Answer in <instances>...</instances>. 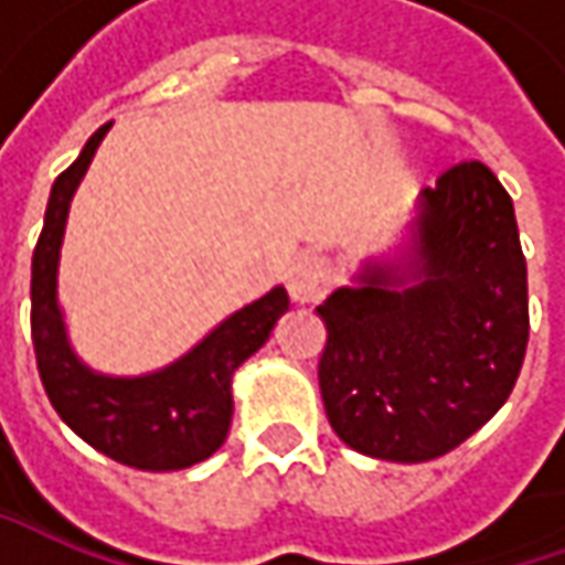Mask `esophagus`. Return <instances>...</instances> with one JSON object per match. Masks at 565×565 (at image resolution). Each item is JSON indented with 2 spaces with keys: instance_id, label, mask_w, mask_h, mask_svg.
Segmentation results:
<instances>
[{
  "instance_id": "obj_1",
  "label": "esophagus",
  "mask_w": 565,
  "mask_h": 565,
  "mask_svg": "<svg viewBox=\"0 0 565 565\" xmlns=\"http://www.w3.org/2000/svg\"><path fill=\"white\" fill-rule=\"evenodd\" d=\"M286 286H289V295L295 301L308 305V301H320L323 295L330 292L333 286V267L327 257L320 254H308L301 260H295L292 270L286 276Z\"/></svg>"
}]
</instances>
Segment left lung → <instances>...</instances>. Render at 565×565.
I'll list each match as a JSON object with an SVG mask.
<instances>
[{
	"instance_id": "obj_1",
	"label": "left lung",
	"mask_w": 565,
	"mask_h": 565,
	"mask_svg": "<svg viewBox=\"0 0 565 565\" xmlns=\"http://www.w3.org/2000/svg\"><path fill=\"white\" fill-rule=\"evenodd\" d=\"M402 264H367L317 315L337 437L390 462L437 459L510 399L529 345V270L507 188L478 160L424 188Z\"/></svg>"
}]
</instances>
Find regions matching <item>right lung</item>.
Instances as JSON below:
<instances>
[{"label":"right lung","instance_id":"add662e5","mask_svg":"<svg viewBox=\"0 0 565 565\" xmlns=\"http://www.w3.org/2000/svg\"><path fill=\"white\" fill-rule=\"evenodd\" d=\"M109 125L113 121L90 135L81 157L55 179L50 191L31 264L33 355L58 418L81 440L121 466L179 471L204 462L223 446L232 424V374L270 339L279 315L289 308V295L276 286L248 308L226 317L188 355L143 377H106L77 359L55 301L58 248L75 188Z\"/></svg>","mask_w":565,"mask_h":565}]
</instances>
